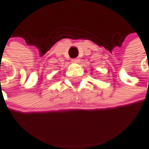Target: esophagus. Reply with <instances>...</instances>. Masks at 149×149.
Wrapping results in <instances>:
<instances>
[{
  "label": "esophagus",
  "instance_id": "obj_1",
  "mask_svg": "<svg viewBox=\"0 0 149 149\" xmlns=\"http://www.w3.org/2000/svg\"><path fill=\"white\" fill-rule=\"evenodd\" d=\"M71 62L72 63H79V58H73V59H71Z\"/></svg>",
  "mask_w": 149,
  "mask_h": 149
}]
</instances>
